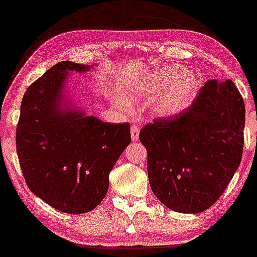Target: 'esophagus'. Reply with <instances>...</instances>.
I'll return each instance as SVG.
<instances>
[{"instance_id":"obj_1","label":"esophagus","mask_w":257,"mask_h":257,"mask_svg":"<svg viewBox=\"0 0 257 257\" xmlns=\"http://www.w3.org/2000/svg\"><path fill=\"white\" fill-rule=\"evenodd\" d=\"M139 132H140V127L138 125H133L131 127V137L133 142H137L139 138Z\"/></svg>"}]
</instances>
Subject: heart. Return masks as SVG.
Wrapping results in <instances>:
<instances>
[{"label": "heart", "instance_id": "1", "mask_svg": "<svg viewBox=\"0 0 257 257\" xmlns=\"http://www.w3.org/2000/svg\"><path fill=\"white\" fill-rule=\"evenodd\" d=\"M198 86L199 79L194 72L185 71L181 66H168L136 83L131 86V94L133 99L156 98L152 113L171 117L189 106ZM118 103L125 110H131V103L125 98Z\"/></svg>", "mask_w": 257, "mask_h": 257}]
</instances>
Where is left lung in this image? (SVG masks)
<instances>
[{"instance_id": "1", "label": "left lung", "mask_w": 257, "mask_h": 257, "mask_svg": "<svg viewBox=\"0 0 257 257\" xmlns=\"http://www.w3.org/2000/svg\"><path fill=\"white\" fill-rule=\"evenodd\" d=\"M245 108L233 80L206 82L192 105L154 119L139 139L154 195L179 213H200L222 195L243 152Z\"/></svg>"}]
</instances>
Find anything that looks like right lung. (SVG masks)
<instances>
[{
  "mask_svg": "<svg viewBox=\"0 0 257 257\" xmlns=\"http://www.w3.org/2000/svg\"><path fill=\"white\" fill-rule=\"evenodd\" d=\"M89 66L55 64L28 87L16 127V151L28 187L68 214L87 213L108 189V174L131 143L130 124H108L73 108H59L68 71Z\"/></svg>",
  "mask_w": 257,
  "mask_h": 257,
  "instance_id": "1",
  "label": "right lung"
}]
</instances>
